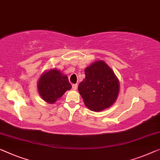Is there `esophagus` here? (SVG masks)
<instances>
[{
    "instance_id": "34e87169",
    "label": "esophagus",
    "mask_w": 160,
    "mask_h": 160,
    "mask_svg": "<svg viewBox=\"0 0 160 160\" xmlns=\"http://www.w3.org/2000/svg\"><path fill=\"white\" fill-rule=\"evenodd\" d=\"M77 88H78V84H74V85H72V89H73V90H77Z\"/></svg>"
}]
</instances>
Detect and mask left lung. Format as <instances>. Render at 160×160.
Wrapping results in <instances>:
<instances>
[{
    "label": "left lung",
    "instance_id": "left-lung-1",
    "mask_svg": "<svg viewBox=\"0 0 160 160\" xmlns=\"http://www.w3.org/2000/svg\"><path fill=\"white\" fill-rule=\"evenodd\" d=\"M85 78L78 85V91L90 110L108 108L117 99L119 82L113 71L104 61L92 63L85 70Z\"/></svg>",
    "mask_w": 160,
    "mask_h": 160
}]
</instances>
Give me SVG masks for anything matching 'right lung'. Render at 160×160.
<instances>
[{
  "instance_id": "1",
  "label": "right lung",
  "mask_w": 160,
  "mask_h": 160,
  "mask_svg": "<svg viewBox=\"0 0 160 160\" xmlns=\"http://www.w3.org/2000/svg\"><path fill=\"white\" fill-rule=\"evenodd\" d=\"M71 88L72 85L69 82L67 75L57 69H51L44 72L37 82L40 96L48 103H55Z\"/></svg>"
}]
</instances>
